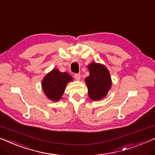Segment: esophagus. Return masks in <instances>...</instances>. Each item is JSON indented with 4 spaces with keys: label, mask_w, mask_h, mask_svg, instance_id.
<instances>
[{
    "label": "esophagus",
    "mask_w": 155,
    "mask_h": 155,
    "mask_svg": "<svg viewBox=\"0 0 155 155\" xmlns=\"http://www.w3.org/2000/svg\"><path fill=\"white\" fill-rule=\"evenodd\" d=\"M74 78H75L76 80L79 81L81 79V74H75Z\"/></svg>",
    "instance_id": "34e87169"
}]
</instances>
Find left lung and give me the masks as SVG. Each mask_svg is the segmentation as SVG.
Masks as SVG:
<instances>
[{"label":"left lung","mask_w":155,"mask_h":155,"mask_svg":"<svg viewBox=\"0 0 155 155\" xmlns=\"http://www.w3.org/2000/svg\"><path fill=\"white\" fill-rule=\"evenodd\" d=\"M90 75L85 78L89 97L92 100H100L107 96L111 87V78L108 69L104 64L91 63L87 66Z\"/></svg>","instance_id":"8db88e82"}]
</instances>
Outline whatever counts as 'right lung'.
<instances>
[{
  "label": "right lung",
  "mask_w": 155,
  "mask_h": 155,
  "mask_svg": "<svg viewBox=\"0 0 155 155\" xmlns=\"http://www.w3.org/2000/svg\"><path fill=\"white\" fill-rule=\"evenodd\" d=\"M72 79V77L68 73L61 72L57 69H54L43 78L42 90L49 100L58 101L61 100L68 83Z\"/></svg>",
  "instance_id": "right-lung-1"
}]
</instances>
